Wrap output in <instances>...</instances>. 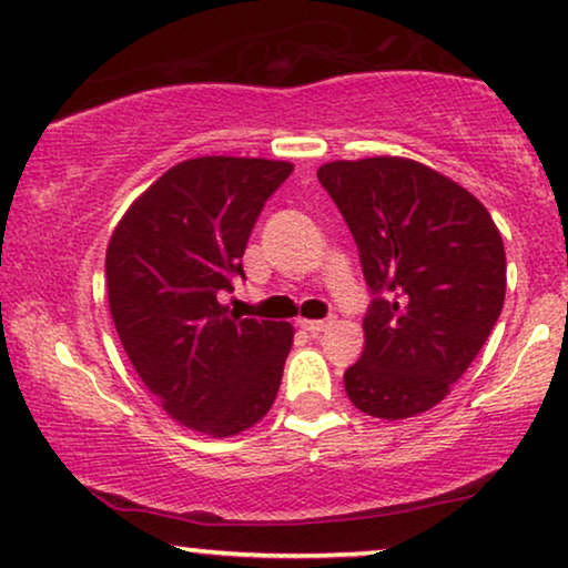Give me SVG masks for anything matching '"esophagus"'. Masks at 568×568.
Segmentation results:
<instances>
[{"label":"esophagus","instance_id":"1","mask_svg":"<svg viewBox=\"0 0 568 568\" xmlns=\"http://www.w3.org/2000/svg\"><path fill=\"white\" fill-rule=\"evenodd\" d=\"M297 326L302 328V331H307V334H321V331H328L331 328V321H307V318H302V321H297Z\"/></svg>","mask_w":568,"mask_h":568}]
</instances>
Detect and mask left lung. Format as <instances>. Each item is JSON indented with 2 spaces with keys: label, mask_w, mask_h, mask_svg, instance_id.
Masks as SVG:
<instances>
[{
  "label": "left lung",
  "mask_w": 568,
  "mask_h": 568,
  "mask_svg": "<svg viewBox=\"0 0 568 568\" xmlns=\"http://www.w3.org/2000/svg\"><path fill=\"white\" fill-rule=\"evenodd\" d=\"M318 180L375 294L363 357L344 373L349 402L381 419L428 412L473 365L504 307L498 226L469 190L412 159L328 161Z\"/></svg>",
  "instance_id": "8db88e82"
}]
</instances>
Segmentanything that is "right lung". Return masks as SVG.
<instances>
[{
    "mask_svg": "<svg viewBox=\"0 0 568 568\" xmlns=\"http://www.w3.org/2000/svg\"><path fill=\"white\" fill-rule=\"evenodd\" d=\"M290 161L201 156L140 193L106 247L109 311L161 409L211 438L261 423L276 399L294 328L234 318L219 294L242 276L263 203Z\"/></svg>",
    "mask_w": 568,
    "mask_h": 568,
    "instance_id": "right-lung-1",
    "label": "right lung"
}]
</instances>
